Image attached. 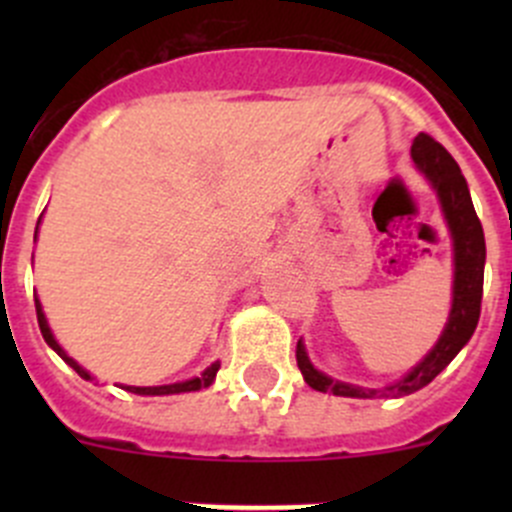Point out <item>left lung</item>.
Segmentation results:
<instances>
[{"label": "left lung", "instance_id": "8db88e82", "mask_svg": "<svg viewBox=\"0 0 512 512\" xmlns=\"http://www.w3.org/2000/svg\"><path fill=\"white\" fill-rule=\"evenodd\" d=\"M411 158L416 168L431 180L441 200L443 218L453 240V304L448 314L446 329L436 347L423 356L421 364H416L409 374L386 389H361V386L334 381L332 376L322 374L312 366L307 352H304L302 339L297 342V366L302 371L304 381L314 391H329L334 396H352V399H381V396H409L414 391L431 384L443 369L453 361V356L461 352L468 339L476 332L480 317V299H483V267H485V237L476 208H473L468 183L463 178L461 168L453 160L451 153L431 138L428 133H418L411 146Z\"/></svg>", "mask_w": 512, "mask_h": 512}]
</instances>
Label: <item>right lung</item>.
<instances>
[{
    "label": "right lung",
    "mask_w": 512,
    "mask_h": 512,
    "mask_svg": "<svg viewBox=\"0 0 512 512\" xmlns=\"http://www.w3.org/2000/svg\"><path fill=\"white\" fill-rule=\"evenodd\" d=\"M36 230H39V225H36ZM34 240H36V232H34ZM34 304H36V319H39V329H41V337H44V342L49 344V347L54 349V352L59 354L61 359H64L66 364H69L71 369H74L76 374L81 376V379H86V381L94 379V376H91L89 371L84 369V366L76 364V361L71 359V356L66 354L64 349L59 347V342H56L54 334H51L49 324H46L44 309H41V302H39V297H36V294H34ZM218 369H220V361H215V364H210L208 369H205L200 376H195V379H188V381H180V384H168V386H123V389L133 391V394H141V396H168V394H185V391H200V389H208V386L213 384L215 374H218Z\"/></svg>",
    "instance_id": "right-lung-1"
}]
</instances>
